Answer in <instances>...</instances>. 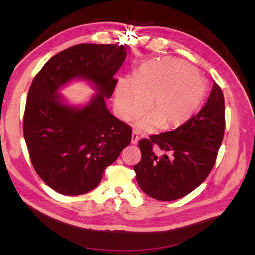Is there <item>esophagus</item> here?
Instances as JSON below:
<instances>
[{"instance_id": "34e87169", "label": "esophagus", "mask_w": 255, "mask_h": 255, "mask_svg": "<svg viewBox=\"0 0 255 255\" xmlns=\"http://www.w3.org/2000/svg\"><path fill=\"white\" fill-rule=\"evenodd\" d=\"M138 139H139V136H138V130L134 129L133 134H132V143L136 144L138 142Z\"/></svg>"}]
</instances>
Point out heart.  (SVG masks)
Returning <instances> with one entry per match:
<instances>
[{"instance_id": "b5f03b06", "label": "heart", "mask_w": 255, "mask_h": 255, "mask_svg": "<svg viewBox=\"0 0 255 255\" xmlns=\"http://www.w3.org/2000/svg\"><path fill=\"white\" fill-rule=\"evenodd\" d=\"M205 84L189 65L163 59L143 65L134 80L123 78L115 89V106L119 117L128 121L148 109L137 120L139 129H169L188 121L205 97Z\"/></svg>"}]
</instances>
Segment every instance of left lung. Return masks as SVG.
I'll return each mask as SVG.
<instances>
[{
    "label": "left lung",
    "instance_id": "8db88e82",
    "mask_svg": "<svg viewBox=\"0 0 255 255\" xmlns=\"http://www.w3.org/2000/svg\"><path fill=\"white\" fill-rule=\"evenodd\" d=\"M225 97L214 83L203 109L170 132L151 135L138 142L141 159L134 166L137 183L148 196L159 201H173L188 195L210 174L226 128ZM156 144L173 153L157 157Z\"/></svg>",
    "mask_w": 255,
    "mask_h": 255
}]
</instances>
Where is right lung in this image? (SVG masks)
<instances>
[{
	"label": "right lung",
	"mask_w": 255,
	"mask_h": 255,
	"mask_svg": "<svg viewBox=\"0 0 255 255\" xmlns=\"http://www.w3.org/2000/svg\"><path fill=\"white\" fill-rule=\"evenodd\" d=\"M127 47L82 43L50 58L30 85L23 135L37 174L52 189L79 196L96 188L104 170L132 139V128L107 110ZM73 79L88 81L97 94L83 107L58 94Z\"/></svg>",
	"instance_id": "add662e5"
}]
</instances>
